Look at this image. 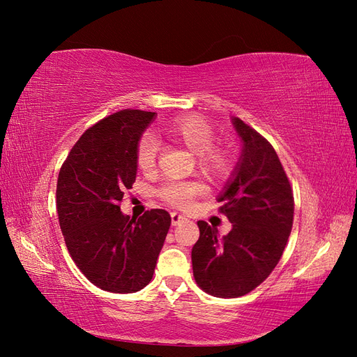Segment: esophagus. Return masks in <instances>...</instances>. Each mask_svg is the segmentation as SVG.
Listing matches in <instances>:
<instances>
[{
    "label": "esophagus",
    "mask_w": 357,
    "mask_h": 357,
    "mask_svg": "<svg viewBox=\"0 0 357 357\" xmlns=\"http://www.w3.org/2000/svg\"><path fill=\"white\" fill-rule=\"evenodd\" d=\"M171 222H172V225L177 226V225H180L183 222H186V218H185V215L178 214V213H171Z\"/></svg>",
    "instance_id": "34e87169"
}]
</instances>
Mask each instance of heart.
Segmentation results:
<instances>
[{"mask_svg": "<svg viewBox=\"0 0 357 357\" xmlns=\"http://www.w3.org/2000/svg\"><path fill=\"white\" fill-rule=\"evenodd\" d=\"M171 142H176L197 153L198 165L207 174L223 178L229 176L234 168V155L231 150L219 143H213L215 132L213 125L198 114H188L172 119L160 129ZM159 155L158 138L146 132L137 142L135 160L143 172H152L156 168ZM205 192V186L195 180H168L158 189V197L176 208H189L193 199Z\"/></svg>", "mask_w": 357, "mask_h": 357, "instance_id": "1", "label": "heart"}]
</instances>
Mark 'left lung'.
<instances>
[{"mask_svg":"<svg viewBox=\"0 0 357 357\" xmlns=\"http://www.w3.org/2000/svg\"><path fill=\"white\" fill-rule=\"evenodd\" d=\"M243 153L219 197V211L232 223L228 235L199 220L192 248L197 284L218 298H238L264 283L282 259L294 225L290 181L274 147L241 119H232Z\"/></svg>","mask_w":357,"mask_h":357,"instance_id":"1","label":"left lung"}]
</instances>
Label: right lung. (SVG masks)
<instances>
[{
	"label": "right lung",
	"instance_id": "1",
	"mask_svg": "<svg viewBox=\"0 0 357 357\" xmlns=\"http://www.w3.org/2000/svg\"><path fill=\"white\" fill-rule=\"evenodd\" d=\"M152 112L126 109L84 131L59 169L56 208L74 264L113 294H134L153 277L171 225L168 211L122 214L125 189L137 176L135 147Z\"/></svg>",
	"mask_w": 357,
	"mask_h": 357
}]
</instances>
